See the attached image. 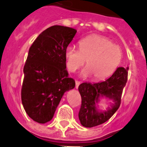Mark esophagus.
<instances>
[{
	"label": "esophagus",
	"instance_id": "obj_1",
	"mask_svg": "<svg viewBox=\"0 0 147 147\" xmlns=\"http://www.w3.org/2000/svg\"><path fill=\"white\" fill-rule=\"evenodd\" d=\"M80 84V82L78 81V80H76V81H75V88H78Z\"/></svg>",
	"mask_w": 147,
	"mask_h": 147
}]
</instances>
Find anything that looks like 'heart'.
<instances>
[{
    "label": "heart",
    "mask_w": 147,
    "mask_h": 147,
    "mask_svg": "<svg viewBox=\"0 0 147 147\" xmlns=\"http://www.w3.org/2000/svg\"><path fill=\"white\" fill-rule=\"evenodd\" d=\"M79 51L67 46L64 51L67 67L71 72L80 69L85 64L84 77L92 76L94 80H102L114 73L121 62L123 52L120 46L105 37L92 35L78 42Z\"/></svg>",
    "instance_id": "heart-1"
}]
</instances>
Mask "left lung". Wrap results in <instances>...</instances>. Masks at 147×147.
Wrapping results in <instances>:
<instances>
[{
    "label": "left lung",
    "mask_w": 147,
    "mask_h": 147,
    "mask_svg": "<svg viewBox=\"0 0 147 147\" xmlns=\"http://www.w3.org/2000/svg\"><path fill=\"white\" fill-rule=\"evenodd\" d=\"M128 67H118L106 80L96 83H83L78 87L82 104L78 117L80 123L86 127L97 126L107 121L118 109L123 90L127 80ZM109 98L114 104L106 111H99L96 105L100 98Z\"/></svg>",
    "instance_id": "1"
}]
</instances>
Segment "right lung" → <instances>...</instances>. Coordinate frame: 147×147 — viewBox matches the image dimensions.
I'll list each match as a JSON object with an SVG mask.
<instances>
[{"mask_svg": "<svg viewBox=\"0 0 147 147\" xmlns=\"http://www.w3.org/2000/svg\"><path fill=\"white\" fill-rule=\"evenodd\" d=\"M76 32L71 27L52 26L30 46L21 95L26 113L37 123L50 121L64 93L75 88L66 69L64 51Z\"/></svg>", "mask_w": 147, "mask_h": 147, "instance_id": "1", "label": "right lung"}]
</instances>
